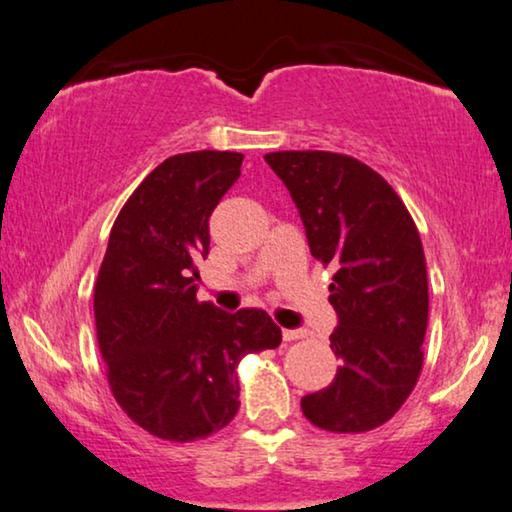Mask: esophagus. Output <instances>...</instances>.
<instances>
[{
    "instance_id": "1",
    "label": "esophagus",
    "mask_w": 512,
    "mask_h": 512,
    "mask_svg": "<svg viewBox=\"0 0 512 512\" xmlns=\"http://www.w3.org/2000/svg\"><path fill=\"white\" fill-rule=\"evenodd\" d=\"M306 336L304 329H283V338L285 341H297V338Z\"/></svg>"
}]
</instances>
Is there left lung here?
<instances>
[{
  "mask_svg": "<svg viewBox=\"0 0 512 512\" xmlns=\"http://www.w3.org/2000/svg\"><path fill=\"white\" fill-rule=\"evenodd\" d=\"M264 160L290 190L311 255L334 266L329 341L341 366L301 410L315 427L357 434L390 420L422 369L429 287L420 234L399 194L355 157L283 150Z\"/></svg>",
  "mask_w": 512,
  "mask_h": 512,
  "instance_id": "1",
  "label": "left lung"
}]
</instances>
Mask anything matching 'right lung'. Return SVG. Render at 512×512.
<instances>
[{"label": "right lung", "mask_w": 512, "mask_h": 512, "mask_svg": "<svg viewBox=\"0 0 512 512\" xmlns=\"http://www.w3.org/2000/svg\"><path fill=\"white\" fill-rule=\"evenodd\" d=\"M241 162V153L199 150L150 171L122 206L97 276V341L113 397L167 441L206 438L232 422L239 359L283 338L259 308L227 313L197 301L194 262L208 255V218Z\"/></svg>", "instance_id": "right-lung-1"}]
</instances>
